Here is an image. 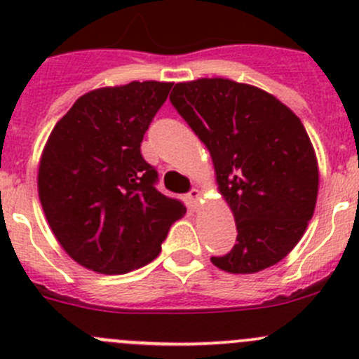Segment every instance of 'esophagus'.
I'll return each mask as SVG.
<instances>
[{
    "instance_id": "esophagus-1",
    "label": "esophagus",
    "mask_w": 359,
    "mask_h": 359,
    "mask_svg": "<svg viewBox=\"0 0 359 359\" xmlns=\"http://www.w3.org/2000/svg\"><path fill=\"white\" fill-rule=\"evenodd\" d=\"M187 198H189V200H191V203H193V205H198V201L201 200V191H200V189H196V187H194V189H191V191H189V194H187Z\"/></svg>"
}]
</instances>
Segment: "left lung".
<instances>
[{"label": "left lung", "instance_id": "8db88e82", "mask_svg": "<svg viewBox=\"0 0 359 359\" xmlns=\"http://www.w3.org/2000/svg\"><path fill=\"white\" fill-rule=\"evenodd\" d=\"M170 102L208 147L236 220V245L212 262L233 274L280 262L318 198L316 154L300 119L271 93L224 78L177 83Z\"/></svg>", "mask_w": 359, "mask_h": 359}]
</instances>
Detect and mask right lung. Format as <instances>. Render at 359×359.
Returning <instances> with one entry per match:
<instances>
[{
    "label": "right lung",
    "mask_w": 359,
    "mask_h": 359,
    "mask_svg": "<svg viewBox=\"0 0 359 359\" xmlns=\"http://www.w3.org/2000/svg\"><path fill=\"white\" fill-rule=\"evenodd\" d=\"M172 83L132 81L85 93L52 130L38 193L71 259L100 274L154 260L186 206L156 189L158 172L140 142Z\"/></svg>",
    "instance_id": "add662e5"
}]
</instances>
